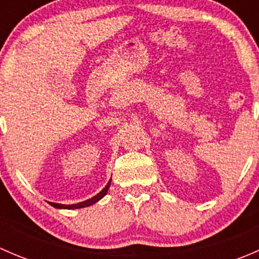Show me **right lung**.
<instances>
[{
  "label": "right lung",
  "mask_w": 259,
  "mask_h": 259,
  "mask_svg": "<svg viewBox=\"0 0 259 259\" xmlns=\"http://www.w3.org/2000/svg\"><path fill=\"white\" fill-rule=\"evenodd\" d=\"M110 183H111V179L109 180V183L105 185V188H104L100 193H98L95 197L90 198V199H88V200H83V202L76 203V204H60V203H52V202H49V203L54 208H57V209H80V208L90 207V205L95 204L96 202H99V200L103 199V198L105 197L106 193H108V190H109V188H110Z\"/></svg>",
  "instance_id": "1"
}]
</instances>
